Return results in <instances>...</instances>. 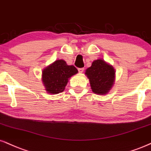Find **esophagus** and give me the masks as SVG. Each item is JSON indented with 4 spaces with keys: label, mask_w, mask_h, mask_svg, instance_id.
<instances>
[{
    "label": "esophagus",
    "mask_w": 151,
    "mask_h": 151,
    "mask_svg": "<svg viewBox=\"0 0 151 151\" xmlns=\"http://www.w3.org/2000/svg\"><path fill=\"white\" fill-rule=\"evenodd\" d=\"M83 70H84V68H79L78 69V71H79V73H82L83 72Z\"/></svg>",
    "instance_id": "obj_1"
}]
</instances>
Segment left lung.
I'll return each mask as SVG.
<instances>
[{"label": "left lung", "mask_w": 151, "mask_h": 151, "mask_svg": "<svg viewBox=\"0 0 151 151\" xmlns=\"http://www.w3.org/2000/svg\"><path fill=\"white\" fill-rule=\"evenodd\" d=\"M115 70L103 60H96L86 70L92 91L97 94H106L112 88L115 79Z\"/></svg>", "instance_id": "obj_1"}]
</instances>
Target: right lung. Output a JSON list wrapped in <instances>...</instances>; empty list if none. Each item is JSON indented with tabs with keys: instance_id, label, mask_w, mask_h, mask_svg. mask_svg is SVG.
<instances>
[{
	"instance_id": "obj_1",
	"label": "right lung",
	"mask_w": 151,
	"mask_h": 151,
	"mask_svg": "<svg viewBox=\"0 0 151 151\" xmlns=\"http://www.w3.org/2000/svg\"><path fill=\"white\" fill-rule=\"evenodd\" d=\"M78 72L73 65H68L63 60H58L43 71L42 79L46 91L52 94L64 91L68 79Z\"/></svg>"
}]
</instances>
